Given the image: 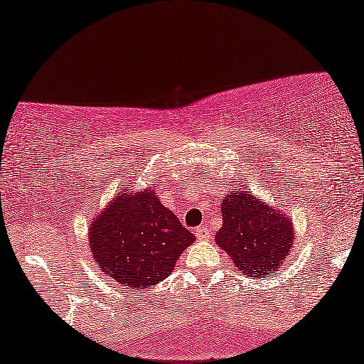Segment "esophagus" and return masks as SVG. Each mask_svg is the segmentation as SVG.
<instances>
[{
	"label": "esophagus",
	"instance_id": "obj_1",
	"mask_svg": "<svg viewBox=\"0 0 364 364\" xmlns=\"http://www.w3.org/2000/svg\"><path fill=\"white\" fill-rule=\"evenodd\" d=\"M196 237L200 242H207L208 238H210V230H208L207 227H198L197 230H196Z\"/></svg>",
	"mask_w": 364,
	"mask_h": 364
}]
</instances>
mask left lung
Segmentation results:
<instances>
[{"instance_id":"8db88e82","label":"left lung","mask_w":364,"mask_h":364,"mask_svg":"<svg viewBox=\"0 0 364 364\" xmlns=\"http://www.w3.org/2000/svg\"><path fill=\"white\" fill-rule=\"evenodd\" d=\"M222 228L215 242L248 277L275 275L295 240V230L285 213L268 207L263 198L252 196L250 188H232L222 202Z\"/></svg>"}]
</instances>
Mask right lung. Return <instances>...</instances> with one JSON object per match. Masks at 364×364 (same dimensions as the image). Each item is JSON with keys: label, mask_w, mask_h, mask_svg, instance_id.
Instances as JSON below:
<instances>
[{"label": "right lung", "mask_w": 364, "mask_h": 364, "mask_svg": "<svg viewBox=\"0 0 364 364\" xmlns=\"http://www.w3.org/2000/svg\"><path fill=\"white\" fill-rule=\"evenodd\" d=\"M127 191L119 192L91 223L89 245L106 275L141 290L166 280L196 235L162 205L154 187Z\"/></svg>", "instance_id": "add662e5"}]
</instances>
